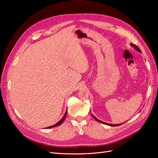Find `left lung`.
<instances>
[{
	"label": "left lung",
	"instance_id": "obj_1",
	"mask_svg": "<svg viewBox=\"0 0 158 158\" xmlns=\"http://www.w3.org/2000/svg\"><path fill=\"white\" fill-rule=\"evenodd\" d=\"M131 45L132 46V47H134L135 48V49L136 50H137L138 51H139V52H141V51H140V49L138 48V46H136V45H135V44H131ZM92 117L95 119V120H96L98 122H99V123H103V124H105V125H109V126H111V127H117V126H119V125H122V123L121 124H119V125H112V124H109V123H104V122H103V121H99V119H98L96 117H95L93 114H92Z\"/></svg>",
	"mask_w": 158,
	"mask_h": 158
}]
</instances>
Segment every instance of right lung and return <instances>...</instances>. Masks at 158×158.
Instances as JSON below:
<instances>
[{
	"label": "right lung",
	"instance_id": "add662e5",
	"mask_svg": "<svg viewBox=\"0 0 158 158\" xmlns=\"http://www.w3.org/2000/svg\"><path fill=\"white\" fill-rule=\"evenodd\" d=\"M66 114H67V112L66 111V113H65V114H64V117L62 118V119L60 121H59L58 123H56L55 125H52V126H51V127H47V128H53V127H57V126H59V125H61L62 123H63V122L65 120V118H66Z\"/></svg>",
	"mask_w": 158,
	"mask_h": 158
}]
</instances>
